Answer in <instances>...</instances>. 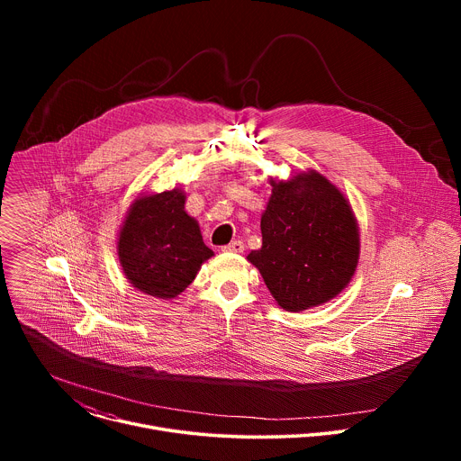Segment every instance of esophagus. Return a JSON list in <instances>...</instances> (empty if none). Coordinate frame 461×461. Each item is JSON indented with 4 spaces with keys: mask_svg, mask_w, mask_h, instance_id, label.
<instances>
[{
    "mask_svg": "<svg viewBox=\"0 0 461 461\" xmlns=\"http://www.w3.org/2000/svg\"><path fill=\"white\" fill-rule=\"evenodd\" d=\"M222 251H231V253H242L244 251V242L242 240H233L222 248Z\"/></svg>",
    "mask_w": 461,
    "mask_h": 461,
    "instance_id": "esophagus-1",
    "label": "esophagus"
}]
</instances>
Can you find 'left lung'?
<instances>
[{"label":"left lung","mask_w":461,"mask_h":461,"mask_svg":"<svg viewBox=\"0 0 461 461\" xmlns=\"http://www.w3.org/2000/svg\"><path fill=\"white\" fill-rule=\"evenodd\" d=\"M272 185L260 219L262 248L248 260L281 308L301 312L350 283L359 257L357 224L343 193L319 173Z\"/></svg>","instance_id":"left-lung-1"}]
</instances>
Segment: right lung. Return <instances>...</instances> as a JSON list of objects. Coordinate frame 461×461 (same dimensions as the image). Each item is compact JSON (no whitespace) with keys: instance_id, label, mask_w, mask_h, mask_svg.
Here are the masks:
<instances>
[{"instance_id":"obj_1","label":"right lung","mask_w":461,"mask_h":461,"mask_svg":"<svg viewBox=\"0 0 461 461\" xmlns=\"http://www.w3.org/2000/svg\"><path fill=\"white\" fill-rule=\"evenodd\" d=\"M184 203L178 189L142 196L131 206L120 231L118 257L125 277L158 299L185 290L213 255L199 224L184 212Z\"/></svg>"}]
</instances>
